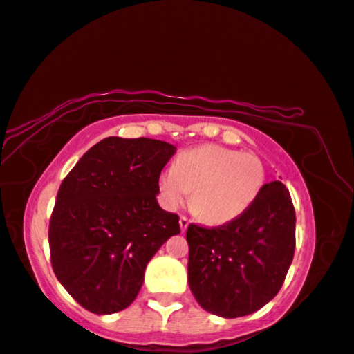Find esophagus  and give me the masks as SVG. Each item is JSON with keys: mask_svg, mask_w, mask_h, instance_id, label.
Here are the masks:
<instances>
[{"mask_svg": "<svg viewBox=\"0 0 354 354\" xmlns=\"http://www.w3.org/2000/svg\"><path fill=\"white\" fill-rule=\"evenodd\" d=\"M189 223H191V221H189V218H187V216H184V215L179 216V226H181V231H183V232L186 231V229H187Z\"/></svg>", "mask_w": 354, "mask_h": 354, "instance_id": "1", "label": "esophagus"}]
</instances>
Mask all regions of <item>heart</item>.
Here are the masks:
<instances>
[{"mask_svg": "<svg viewBox=\"0 0 354 354\" xmlns=\"http://www.w3.org/2000/svg\"><path fill=\"white\" fill-rule=\"evenodd\" d=\"M265 183L257 153L208 144L179 153L175 167L158 176V192L163 205L176 210L192 191V212L208 225H226L255 203Z\"/></svg>", "mask_w": 354, "mask_h": 354, "instance_id": "heart-1", "label": "heart"}]
</instances>
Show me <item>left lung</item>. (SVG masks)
Instances as JSON below:
<instances>
[{
  "mask_svg": "<svg viewBox=\"0 0 354 354\" xmlns=\"http://www.w3.org/2000/svg\"><path fill=\"white\" fill-rule=\"evenodd\" d=\"M187 279L203 310L221 317L252 315L281 290L295 253V208L281 181L265 184L255 203L218 227L189 225Z\"/></svg>",
  "mask_w": 354,
  "mask_h": 354,
  "instance_id": "1",
  "label": "left lung"
}]
</instances>
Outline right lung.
I'll list each match as a JSON object with an SVG mask.
<instances>
[{
  "label": "right lung",
  "mask_w": 354,
  "mask_h": 354,
  "mask_svg": "<svg viewBox=\"0 0 354 354\" xmlns=\"http://www.w3.org/2000/svg\"><path fill=\"white\" fill-rule=\"evenodd\" d=\"M176 147L111 136L89 149L59 187L49 220L53 271L84 310L112 315L136 298L147 263L181 232L157 203L158 176Z\"/></svg>",
  "instance_id": "right-lung-1"
}]
</instances>
